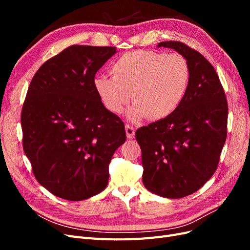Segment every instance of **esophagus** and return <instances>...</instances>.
I'll return each mask as SVG.
<instances>
[{
  "mask_svg": "<svg viewBox=\"0 0 250 250\" xmlns=\"http://www.w3.org/2000/svg\"><path fill=\"white\" fill-rule=\"evenodd\" d=\"M125 131H126V135H127L128 139H133V138H134L135 129H134V128H133L132 126L127 124V125L125 126Z\"/></svg>",
  "mask_w": 250,
  "mask_h": 250,
  "instance_id": "esophagus-1",
  "label": "esophagus"
}]
</instances>
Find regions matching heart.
<instances>
[{
    "mask_svg": "<svg viewBox=\"0 0 250 250\" xmlns=\"http://www.w3.org/2000/svg\"><path fill=\"white\" fill-rule=\"evenodd\" d=\"M112 77L97 76L95 89L108 110L121 113L131 99L129 118L161 120L176 110L187 93L190 65L179 53L132 51L110 66Z\"/></svg>",
    "mask_w": 250,
    "mask_h": 250,
    "instance_id": "b5f03b06",
    "label": "heart"
}]
</instances>
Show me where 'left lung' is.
I'll use <instances>...</instances> for the list:
<instances>
[{"label":"left lung","mask_w":250,"mask_h":250,"mask_svg":"<svg viewBox=\"0 0 250 250\" xmlns=\"http://www.w3.org/2000/svg\"><path fill=\"white\" fill-rule=\"evenodd\" d=\"M190 65L187 93L170 116L135 131L142 150L143 184L166 198H183L213 176L228 135L229 106L218 74L198 51L180 42H162Z\"/></svg>","instance_id":"obj_1"}]
</instances>
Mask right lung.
Segmentation results:
<instances>
[{"mask_svg":"<svg viewBox=\"0 0 250 250\" xmlns=\"http://www.w3.org/2000/svg\"><path fill=\"white\" fill-rule=\"evenodd\" d=\"M116 47L73 44L44 62L22 104V148L37 181L57 197L87 199L107 186L108 165L126 141L124 123L95 85Z\"/></svg>","mask_w":250,"mask_h":250,"instance_id":"obj_1","label":"right lung"}]
</instances>
